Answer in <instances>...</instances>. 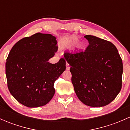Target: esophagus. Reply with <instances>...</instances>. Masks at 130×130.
I'll use <instances>...</instances> for the list:
<instances>
[{
  "label": "esophagus",
  "mask_w": 130,
  "mask_h": 130,
  "mask_svg": "<svg viewBox=\"0 0 130 130\" xmlns=\"http://www.w3.org/2000/svg\"><path fill=\"white\" fill-rule=\"evenodd\" d=\"M66 67H67V70H69L70 69V66H69V64L67 62L66 63Z\"/></svg>",
  "instance_id": "1"
}]
</instances>
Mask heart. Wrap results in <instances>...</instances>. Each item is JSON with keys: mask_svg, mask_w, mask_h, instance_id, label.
I'll return each mask as SVG.
<instances>
[{"mask_svg": "<svg viewBox=\"0 0 130 130\" xmlns=\"http://www.w3.org/2000/svg\"><path fill=\"white\" fill-rule=\"evenodd\" d=\"M72 41H73V42H75V41H77V39H75V38H73V39H72Z\"/></svg>", "mask_w": 130, "mask_h": 130, "instance_id": "obj_1", "label": "heart"}]
</instances>
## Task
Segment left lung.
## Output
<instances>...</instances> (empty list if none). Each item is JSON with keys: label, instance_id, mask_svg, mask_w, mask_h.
Instances as JSON below:
<instances>
[{"label": "left lung", "instance_id": "left-lung-1", "mask_svg": "<svg viewBox=\"0 0 130 130\" xmlns=\"http://www.w3.org/2000/svg\"><path fill=\"white\" fill-rule=\"evenodd\" d=\"M89 44L86 50L65 52L70 65L72 82L82 103L103 107L116 98L122 87L123 61L111 42L91 35L84 36Z\"/></svg>", "mask_w": 130, "mask_h": 130}]
</instances>
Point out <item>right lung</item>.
<instances>
[{
    "mask_svg": "<svg viewBox=\"0 0 130 130\" xmlns=\"http://www.w3.org/2000/svg\"><path fill=\"white\" fill-rule=\"evenodd\" d=\"M56 38L38 32L17 42L6 63L7 87L12 96L29 107L44 106L55 90L54 83L66 69V61L48 62L58 46Z\"/></svg>",
    "mask_w": 130,
    "mask_h": 130,
    "instance_id": "1",
    "label": "right lung"
}]
</instances>
